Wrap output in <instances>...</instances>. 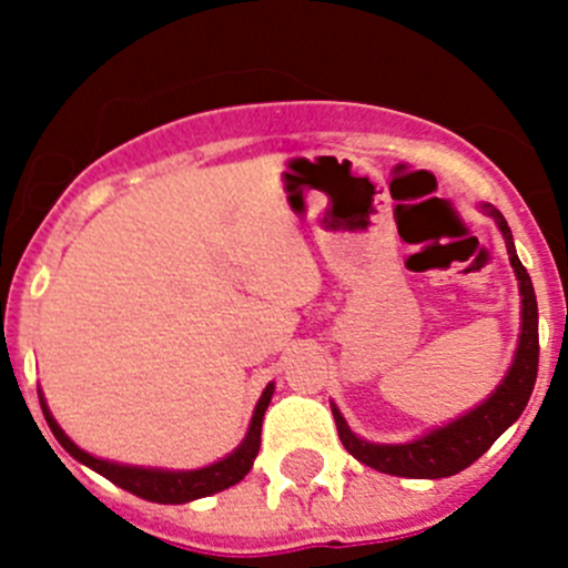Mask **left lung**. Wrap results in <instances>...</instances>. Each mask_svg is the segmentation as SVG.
Instances as JSON below:
<instances>
[{"label":"left lung","mask_w":568,"mask_h":568,"mask_svg":"<svg viewBox=\"0 0 568 568\" xmlns=\"http://www.w3.org/2000/svg\"><path fill=\"white\" fill-rule=\"evenodd\" d=\"M480 211L495 220L500 227L503 239H506L508 261H511L514 274L519 280V296H523V307H519V341L517 352H514L511 365H508L506 376L500 385L489 393V398L480 400L464 415L454 417L445 426L432 428L423 437L409 439V443H368V439L357 437L348 428L346 417L341 415L335 404H332V415H335L337 434L348 454L357 462L368 464V467L379 469L387 475H400V478H448V475L462 473L469 464L486 454L497 437L506 432L508 426L519 420V415L528 406L532 385H536L538 374V307L536 294H532V283L528 268L519 261L517 247H514L511 227H508L506 216L495 209L491 203H480Z\"/></svg>","instance_id":"1"}]
</instances>
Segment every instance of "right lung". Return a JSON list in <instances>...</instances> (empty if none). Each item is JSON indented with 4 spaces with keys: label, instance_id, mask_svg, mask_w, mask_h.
I'll return each mask as SVG.
<instances>
[{
    "label": "right lung",
    "instance_id": "1",
    "mask_svg": "<svg viewBox=\"0 0 568 568\" xmlns=\"http://www.w3.org/2000/svg\"><path fill=\"white\" fill-rule=\"evenodd\" d=\"M272 395H274V382H268L266 390H263L261 398H257L255 412H252L247 434H244V439L239 443V448L231 450L225 459L205 464V467H197V469H164V467H136V464L99 459V456L82 450L65 432H62L60 423H57L54 415L49 412V404H45L43 393L38 390L40 409H43V417L45 423H49L51 434H54L57 443H60L73 459L82 462L84 467L95 469L99 475H104L106 480H112V484L120 486V489L131 491V495L142 497V500L164 503V506H181V503H192V500H200V497L216 495V491L239 484V480L250 473L252 462H255L257 456V448H261L263 412H266Z\"/></svg>",
    "mask_w": 568,
    "mask_h": 568
}]
</instances>
